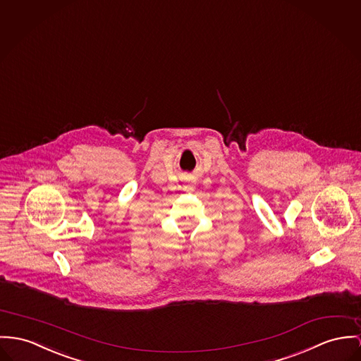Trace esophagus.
<instances>
[{
	"label": "esophagus",
	"mask_w": 361,
	"mask_h": 361,
	"mask_svg": "<svg viewBox=\"0 0 361 361\" xmlns=\"http://www.w3.org/2000/svg\"><path fill=\"white\" fill-rule=\"evenodd\" d=\"M190 190H192V188H190Z\"/></svg>",
	"instance_id": "34e87169"
}]
</instances>
